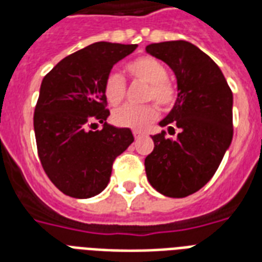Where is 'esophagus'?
<instances>
[{"label": "esophagus", "instance_id": "34e87169", "mask_svg": "<svg viewBox=\"0 0 262 262\" xmlns=\"http://www.w3.org/2000/svg\"><path fill=\"white\" fill-rule=\"evenodd\" d=\"M133 136H135V139H140V137H143L144 133L140 130H133Z\"/></svg>", "mask_w": 262, "mask_h": 262}]
</instances>
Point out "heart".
Masks as SVG:
<instances>
[{
    "label": "heart",
    "mask_w": 262,
    "mask_h": 262,
    "mask_svg": "<svg viewBox=\"0 0 262 262\" xmlns=\"http://www.w3.org/2000/svg\"><path fill=\"white\" fill-rule=\"evenodd\" d=\"M127 72L132 77L149 84L147 99H154L160 106H170L174 100V88L167 80V71L159 59L152 57L140 58L127 63ZM125 80L117 72L108 73L104 80V95L113 106H117L125 98ZM158 118L155 106H132L126 104L117 108L113 114V121L117 125L132 129H145Z\"/></svg>",
    "instance_id": "1"
}]
</instances>
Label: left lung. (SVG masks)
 <instances>
[{
    "mask_svg": "<svg viewBox=\"0 0 262 262\" xmlns=\"http://www.w3.org/2000/svg\"><path fill=\"white\" fill-rule=\"evenodd\" d=\"M145 51L167 63L177 79V100L159 125L181 129L177 140L164 130L152 136L145 172L159 193L182 199L207 185L231 145L232 92L215 61L193 43H152Z\"/></svg>",
    "mask_w": 262,
    "mask_h": 262,
    "instance_id": "8db88e82",
    "label": "left lung"
}]
</instances>
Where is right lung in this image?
Here are the masks:
<instances>
[{
    "instance_id": "right-lung-1",
    "label": "right lung",
    "mask_w": 262,
    "mask_h": 262,
    "mask_svg": "<svg viewBox=\"0 0 262 262\" xmlns=\"http://www.w3.org/2000/svg\"><path fill=\"white\" fill-rule=\"evenodd\" d=\"M137 45L98 42L68 55L42 81L34 130L43 170L63 194L90 199L110 182L115 158L135 141L129 127L107 122L104 80ZM94 120L102 131H88Z\"/></svg>"
}]
</instances>
